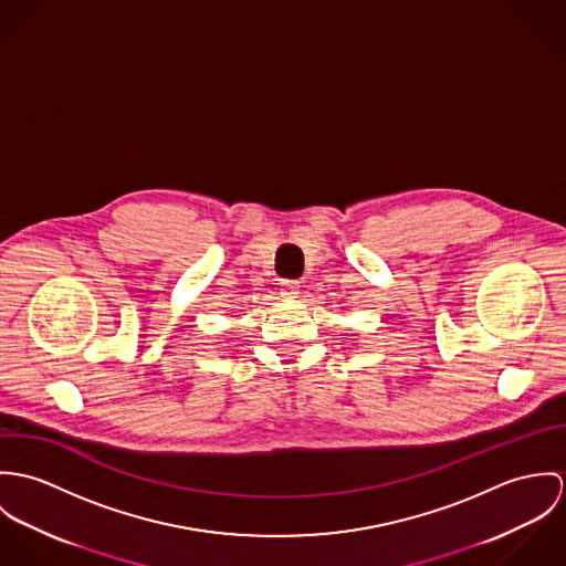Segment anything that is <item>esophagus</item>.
Returning a JSON list of instances; mask_svg holds the SVG:
<instances>
[{"label": "esophagus", "mask_w": 566, "mask_h": 566, "mask_svg": "<svg viewBox=\"0 0 566 566\" xmlns=\"http://www.w3.org/2000/svg\"><path fill=\"white\" fill-rule=\"evenodd\" d=\"M280 295L284 297V300H295L297 295H300V284L297 282H282L280 284Z\"/></svg>", "instance_id": "34e87169"}]
</instances>
